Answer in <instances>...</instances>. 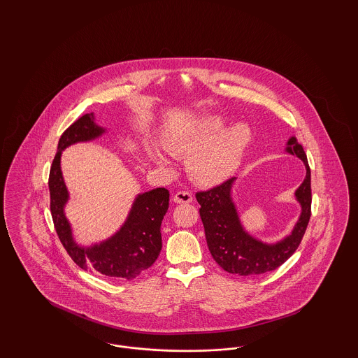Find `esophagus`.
Masks as SVG:
<instances>
[{
	"mask_svg": "<svg viewBox=\"0 0 358 358\" xmlns=\"http://www.w3.org/2000/svg\"><path fill=\"white\" fill-rule=\"evenodd\" d=\"M173 201H174L176 204H189V203L193 201V196H192L189 192H185V190L177 192V193L174 194V197H173Z\"/></svg>",
	"mask_w": 358,
	"mask_h": 358,
	"instance_id": "34e87169",
	"label": "esophagus"
}]
</instances>
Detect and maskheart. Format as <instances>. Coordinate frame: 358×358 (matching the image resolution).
Wrapping results in <instances>:
<instances>
[{"label": "heart", "mask_w": 358, "mask_h": 358, "mask_svg": "<svg viewBox=\"0 0 358 358\" xmlns=\"http://www.w3.org/2000/svg\"><path fill=\"white\" fill-rule=\"evenodd\" d=\"M220 115H209L192 129L176 133L166 141L165 149L173 155L189 157L187 173L203 187H215L228 180L245 153L252 133L244 123L224 127ZM154 162L171 169L169 155L157 148H148Z\"/></svg>", "instance_id": "1"}]
</instances>
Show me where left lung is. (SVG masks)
<instances>
[{"instance_id":"8db88e82","label":"left lung","mask_w":358,"mask_h":358,"mask_svg":"<svg viewBox=\"0 0 358 358\" xmlns=\"http://www.w3.org/2000/svg\"><path fill=\"white\" fill-rule=\"evenodd\" d=\"M286 153L298 157L306 168L303 182L295 190V200L301 205V215L291 234L275 243H266L245 231L232 199L236 177L206 192L196 199L204 224L205 238L212 257L224 271L240 276L268 273L282 266L292 255L306 232L311 216V174L306 153L295 136L286 143Z\"/></svg>"}]
</instances>
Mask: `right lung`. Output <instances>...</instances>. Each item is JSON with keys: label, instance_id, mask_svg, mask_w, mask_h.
<instances>
[{"label": "right lung", "instance_id": "1", "mask_svg": "<svg viewBox=\"0 0 358 358\" xmlns=\"http://www.w3.org/2000/svg\"><path fill=\"white\" fill-rule=\"evenodd\" d=\"M106 131L95 123V115L91 113L73 122L59 139L48 181L52 219L62 244L80 268H91L111 279L131 280L148 270L161 252V222L169 208V190L155 187L136 194L120 229L110 238L88 247L75 241L64 212L69 193L60 166L62 152L73 143L94 141Z\"/></svg>", "mask_w": 358, "mask_h": 358}]
</instances>
